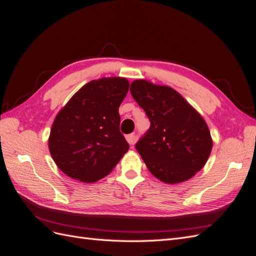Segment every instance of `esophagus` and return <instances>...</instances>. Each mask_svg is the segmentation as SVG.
Returning <instances> with one entry per match:
<instances>
[{
  "label": "esophagus",
  "mask_w": 256,
  "mask_h": 256,
  "mask_svg": "<svg viewBox=\"0 0 256 256\" xmlns=\"http://www.w3.org/2000/svg\"><path fill=\"white\" fill-rule=\"evenodd\" d=\"M126 140L127 142L130 144V145H134L136 143V136L134 134H128L126 136Z\"/></svg>",
  "instance_id": "esophagus-1"
}]
</instances>
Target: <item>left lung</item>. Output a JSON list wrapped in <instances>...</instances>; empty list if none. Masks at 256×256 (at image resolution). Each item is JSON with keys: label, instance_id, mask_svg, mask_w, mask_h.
<instances>
[{"label": "left lung", "instance_id": "1", "mask_svg": "<svg viewBox=\"0 0 256 256\" xmlns=\"http://www.w3.org/2000/svg\"><path fill=\"white\" fill-rule=\"evenodd\" d=\"M130 92L150 122L136 144L147 168L166 184L189 180L205 166L212 147L202 116L168 86L136 80Z\"/></svg>", "mask_w": 256, "mask_h": 256}]
</instances>
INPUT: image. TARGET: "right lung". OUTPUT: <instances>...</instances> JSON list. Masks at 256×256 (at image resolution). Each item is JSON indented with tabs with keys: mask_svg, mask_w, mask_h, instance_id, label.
<instances>
[{
	"mask_svg": "<svg viewBox=\"0 0 256 256\" xmlns=\"http://www.w3.org/2000/svg\"><path fill=\"white\" fill-rule=\"evenodd\" d=\"M129 82L124 78L92 80L79 90L56 115L49 150L67 176L94 182L109 174L129 150L120 131L118 108Z\"/></svg>",
	"mask_w": 256,
	"mask_h": 256,
	"instance_id": "add662e5",
	"label": "right lung"
}]
</instances>
